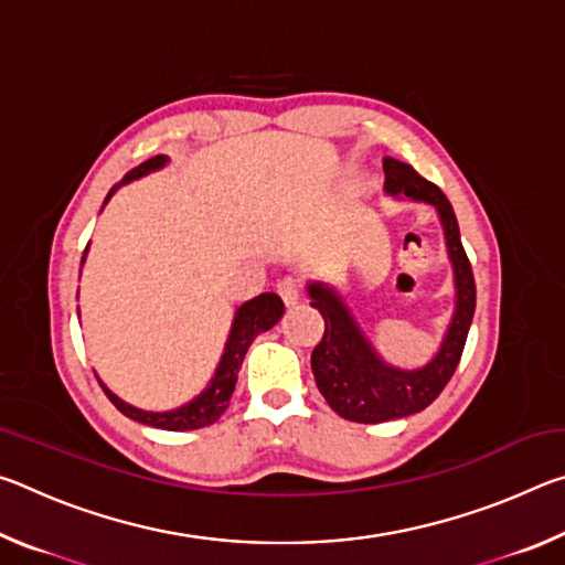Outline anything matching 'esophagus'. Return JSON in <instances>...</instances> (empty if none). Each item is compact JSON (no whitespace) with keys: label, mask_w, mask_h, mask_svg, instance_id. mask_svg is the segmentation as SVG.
I'll use <instances>...</instances> for the list:
<instances>
[{"label":"esophagus","mask_w":565,"mask_h":565,"mask_svg":"<svg viewBox=\"0 0 565 565\" xmlns=\"http://www.w3.org/2000/svg\"><path fill=\"white\" fill-rule=\"evenodd\" d=\"M276 294L281 296V301L286 303V309H294L296 303H301V284L296 279H284L276 286Z\"/></svg>","instance_id":"obj_1"}]
</instances>
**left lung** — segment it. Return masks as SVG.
Here are the masks:
<instances>
[{
    "label": "left lung",
    "instance_id": "1",
    "mask_svg": "<svg viewBox=\"0 0 565 565\" xmlns=\"http://www.w3.org/2000/svg\"><path fill=\"white\" fill-rule=\"evenodd\" d=\"M384 174L388 196L436 209L454 269V313L434 356L424 366L401 369L376 351L339 289L327 281H309L306 291L311 306L327 323L321 343L311 353L313 379L327 404L341 418L356 424L406 418L431 404L454 376L476 311L473 271L463 252L451 202L414 167L394 157H384Z\"/></svg>",
    "mask_w": 565,
    "mask_h": 565
}]
</instances>
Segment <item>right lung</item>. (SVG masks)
Masks as SVG:
<instances>
[{
	"label": "right lung",
	"instance_id": "1",
	"mask_svg": "<svg viewBox=\"0 0 565 565\" xmlns=\"http://www.w3.org/2000/svg\"><path fill=\"white\" fill-rule=\"evenodd\" d=\"M167 164H169L167 154H157L147 161H141V164L134 167L129 174L119 181V184L111 186L107 199H104V204H109V199L117 194L119 186L147 177V174H151V171L164 169ZM84 259H87V252H84ZM84 259H82V264H84ZM281 317H284V301L271 291L254 296L252 301H244L242 306H236L232 329H228L224 353L216 363L214 376L209 379V384L202 394H196L194 398L186 401V404H181L171 411L137 408V406L127 404V401H121L117 394H111V391L104 386L102 381H99V386L104 388V394L109 396L111 404L117 406L124 416L131 420H139V424L164 428V431H194V428L212 426L214 420L222 418V414L228 408V401H232L234 386H236L238 369H242L244 356H246L248 347H252V341L259 337V333L276 327Z\"/></svg>",
	"mask_w": 565,
	"mask_h": 565
}]
</instances>
